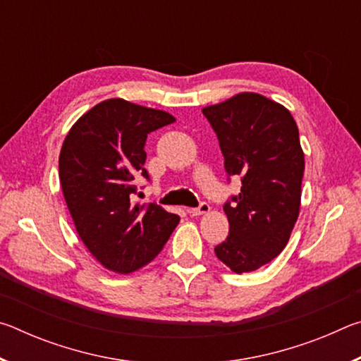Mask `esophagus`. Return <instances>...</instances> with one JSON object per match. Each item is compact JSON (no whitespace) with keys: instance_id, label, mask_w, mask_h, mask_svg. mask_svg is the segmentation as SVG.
<instances>
[{"instance_id":"1","label":"esophagus","mask_w":361,"mask_h":361,"mask_svg":"<svg viewBox=\"0 0 361 361\" xmlns=\"http://www.w3.org/2000/svg\"><path fill=\"white\" fill-rule=\"evenodd\" d=\"M210 212V205L207 202H200L199 207H195V209H188V213L192 216H199V215H204V213Z\"/></svg>"}]
</instances>
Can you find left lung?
I'll list each match as a JSON object with an SVG mask.
<instances>
[{
	"label": "left lung",
	"mask_w": 361,
	"mask_h": 361,
	"mask_svg": "<svg viewBox=\"0 0 361 361\" xmlns=\"http://www.w3.org/2000/svg\"><path fill=\"white\" fill-rule=\"evenodd\" d=\"M215 130L228 181L239 176L240 192L223 205L229 235L216 258L237 274L271 262L288 243L299 215L304 154L299 132L285 106L243 92L202 109Z\"/></svg>",
	"instance_id": "1"
}]
</instances>
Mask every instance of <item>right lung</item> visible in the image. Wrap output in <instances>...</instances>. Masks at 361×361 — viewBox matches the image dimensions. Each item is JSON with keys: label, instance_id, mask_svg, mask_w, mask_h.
Wrapping results in <instances>:
<instances>
[{"label": "right lung", "instance_id": "right-lung-1", "mask_svg": "<svg viewBox=\"0 0 361 361\" xmlns=\"http://www.w3.org/2000/svg\"><path fill=\"white\" fill-rule=\"evenodd\" d=\"M175 122L161 109L109 99L89 109L66 135L59 157L65 202L84 245L109 271L130 274L166 245L180 216L133 202L146 172L148 133Z\"/></svg>", "mask_w": 361, "mask_h": 361}]
</instances>
